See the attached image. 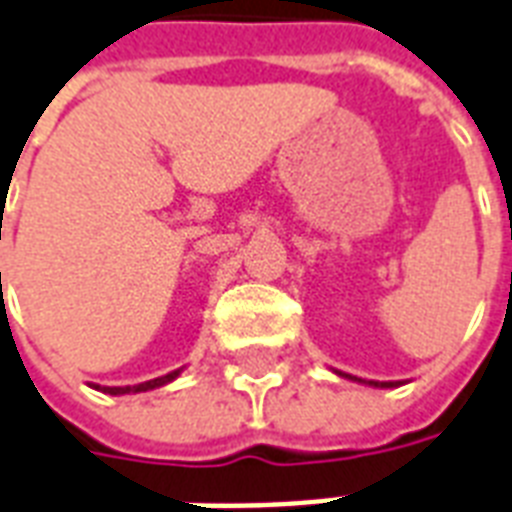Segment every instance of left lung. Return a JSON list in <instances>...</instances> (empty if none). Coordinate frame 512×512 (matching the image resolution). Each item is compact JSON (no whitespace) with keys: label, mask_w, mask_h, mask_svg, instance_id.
<instances>
[{"label":"left lung","mask_w":512,"mask_h":512,"mask_svg":"<svg viewBox=\"0 0 512 512\" xmlns=\"http://www.w3.org/2000/svg\"><path fill=\"white\" fill-rule=\"evenodd\" d=\"M338 376L349 378V381H357V384H368V386H376V389H392V386H400V381H365V378H357V376H349V373H341V370H335Z\"/></svg>","instance_id":"1"}]
</instances>
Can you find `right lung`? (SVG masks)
Segmentation results:
<instances>
[{
	"label": "right lung",
	"mask_w": 512,
	"mask_h": 512,
	"mask_svg": "<svg viewBox=\"0 0 512 512\" xmlns=\"http://www.w3.org/2000/svg\"><path fill=\"white\" fill-rule=\"evenodd\" d=\"M182 373V368L171 370V373H166V376H158V378H150V381H144V384H134V386H99L93 384L99 392H104V395H139V392H150V389H158V386H166L171 384L174 378Z\"/></svg>",
	"instance_id": "add662e5"
}]
</instances>
